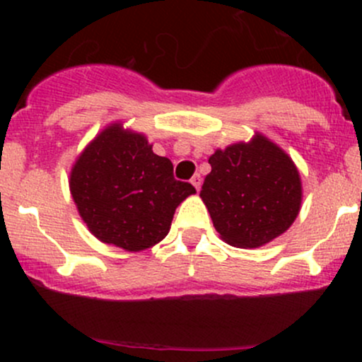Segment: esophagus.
<instances>
[{"label": "esophagus", "instance_id": "esophagus-1", "mask_svg": "<svg viewBox=\"0 0 362 362\" xmlns=\"http://www.w3.org/2000/svg\"><path fill=\"white\" fill-rule=\"evenodd\" d=\"M190 184H192L194 187H195V190H199L201 189V184H202V178H201V175H199V173H195V175L190 178Z\"/></svg>", "mask_w": 362, "mask_h": 362}]
</instances>
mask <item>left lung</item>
<instances>
[{"instance_id":"8db88e82","label":"left lung","mask_w":362,"mask_h":362,"mask_svg":"<svg viewBox=\"0 0 362 362\" xmlns=\"http://www.w3.org/2000/svg\"><path fill=\"white\" fill-rule=\"evenodd\" d=\"M201 199L219 238L236 248H259L298 218L303 185L291 156L262 132L216 149Z\"/></svg>"}]
</instances>
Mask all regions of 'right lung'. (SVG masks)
<instances>
[{
    "instance_id": "add662e5",
    "label": "right lung",
    "mask_w": 362,
    "mask_h": 362,
    "mask_svg": "<svg viewBox=\"0 0 362 362\" xmlns=\"http://www.w3.org/2000/svg\"><path fill=\"white\" fill-rule=\"evenodd\" d=\"M83 223L102 243L143 252L168 235L178 204L195 189L173 178L168 158L117 120L98 132L69 172Z\"/></svg>"
}]
</instances>
